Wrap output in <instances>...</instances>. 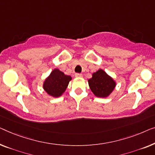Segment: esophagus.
<instances>
[{
  "label": "esophagus",
  "mask_w": 155,
  "mask_h": 155,
  "mask_svg": "<svg viewBox=\"0 0 155 155\" xmlns=\"http://www.w3.org/2000/svg\"><path fill=\"white\" fill-rule=\"evenodd\" d=\"M75 77H77V78H81V77H83V75L81 74L76 73V74H75Z\"/></svg>",
  "instance_id": "obj_1"
}]
</instances>
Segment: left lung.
<instances>
[{
	"mask_svg": "<svg viewBox=\"0 0 155 155\" xmlns=\"http://www.w3.org/2000/svg\"><path fill=\"white\" fill-rule=\"evenodd\" d=\"M91 90L96 97H107L116 86V82L105 71L100 69L88 81Z\"/></svg>",
	"mask_w": 155,
	"mask_h": 155,
	"instance_id": "obj_1",
	"label": "left lung"
}]
</instances>
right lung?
<instances>
[{
    "label": "right lung",
    "mask_w": 155,
    "mask_h": 155,
    "mask_svg": "<svg viewBox=\"0 0 155 155\" xmlns=\"http://www.w3.org/2000/svg\"><path fill=\"white\" fill-rule=\"evenodd\" d=\"M71 80V77L70 76L65 75L58 69H55L45 78L43 88L49 95L58 97L66 91Z\"/></svg>",
    "instance_id": "obj_1"
}]
</instances>
